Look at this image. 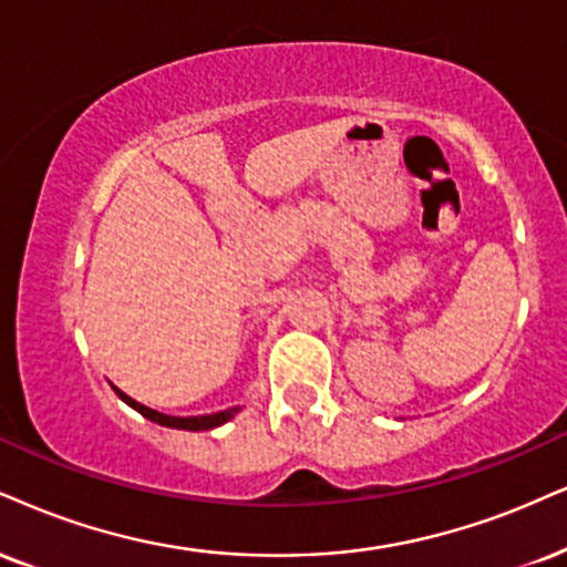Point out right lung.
Masks as SVG:
<instances>
[{
	"label": "right lung",
	"mask_w": 567,
	"mask_h": 567,
	"mask_svg": "<svg viewBox=\"0 0 567 567\" xmlns=\"http://www.w3.org/2000/svg\"><path fill=\"white\" fill-rule=\"evenodd\" d=\"M115 394L121 396V400L128 404V408H134L136 412H142V415L146 417V421L157 423V425H165V429H181V431H209V429H218V425L228 423L230 417L236 415L241 408H228V410H220V412H213V415H194V417H178V415H165V412H157L152 408H146V404L131 400L125 391H121L117 386Z\"/></svg>",
	"instance_id": "add662e5"
}]
</instances>
